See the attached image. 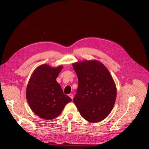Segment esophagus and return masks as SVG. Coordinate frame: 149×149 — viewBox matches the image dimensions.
I'll use <instances>...</instances> for the list:
<instances>
[{
  "instance_id": "esophagus-1",
  "label": "esophagus",
  "mask_w": 149,
  "mask_h": 149,
  "mask_svg": "<svg viewBox=\"0 0 149 149\" xmlns=\"http://www.w3.org/2000/svg\"><path fill=\"white\" fill-rule=\"evenodd\" d=\"M68 96H69L72 100H73V98H74V95H73L72 94H70L68 95Z\"/></svg>"
}]
</instances>
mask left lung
Masks as SVG:
<instances>
[{"instance_id": "obj_1", "label": "left lung", "mask_w": 149, "mask_h": 149, "mask_svg": "<svg viewBox=\"0 0 149 149\" xmlns=\"http://www.w3.org/2000/svg\"><path fill=\"white\" fill-rule=\"evenodd\" d=\"M72 67L78 79L73 101L81 116L91 123L104 120L111 111L117 95L110 73L95 60L76 62Z\"/></svg>"}]
</instances>
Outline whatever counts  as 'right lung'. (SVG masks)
I'll return each instance as SVG.
<instances>
[{"instance_id":"add662e5","label":"right lung","mask_w":149,"mask_h":149,"mask_svg":"<svg viewBox=\"0 0 149 149\" xmlns=\"http://www.w3.org/2000/svg\"><path fill=\"white\" fill-rule=\"evenodd\" d=\"M62 69L47 64L37 67L29 81L26 96L32 111L45 120L58 116L71 98L64 94L56 79Z\"/></svg>"}]
</instances>
